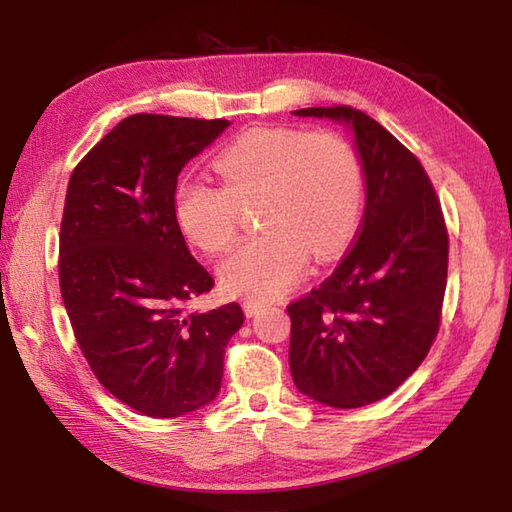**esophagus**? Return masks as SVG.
Returning <instances> with one entry per match:
<instances>
[{
    "label": "esophagus",
    "instance_id": "1",
    "mask_svg": "<svg viewBox=\"0 0 512 512\" xmlns=\"http://www.w3.org/2000/svg\"><path fill=\"white\" fill-rule=\"evenodd\" d=\"M262 308H264V303H259V301H253V299H246L244 301V314H246V317H255V314L262 312Z\"/></svg>",
    "mask_w": 512,
    "mask_h": 512
}]
</instances>
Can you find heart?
<instances>
[{"mask_svg": "<svg viewBox=\"0 0 512 512\" xmlns=\"http://www.w3.org/2000/svg\"><path fill=\"white\" fill-rule=\"evenodd\" d=\"M224 187L184 178L173 191L182 235L222 253L237 235L239 206L257 204L264 233L246 239L220 266L226 292L255 301L281 297L306 273L310 253L328 262L350 242L363 206L356 151L330 132L255 127L215 158Z\"/></svg>", "mask_w": 512, "mask_h": 512, "instance_id": "b5f03b06", "label": "heart"}]
</instances>
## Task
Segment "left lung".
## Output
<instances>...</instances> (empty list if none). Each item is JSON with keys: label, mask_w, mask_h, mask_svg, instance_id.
Instances as JSON below:
<instances>
[{"label": "left lung", "mask_w": 512, "mask_h": 512, "mask_svg": "<svg viewBox=\"0 0 512 512\" xmlns=\"http://www.w3.org/2000/svg\"><path fill=\"white\" fill-rule=\"evenodd\" d=\"M354 136L365 178L356 242L334 273L290 303V372L303 396L356 409L416 372L440 328L449 235L420 160L347 105L306 107Z\"/></svg>", "instance_id": "1"}]
</instances>
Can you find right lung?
<instances>
[{"mask_svg":"<svg viewBox=\"0 0 512 512\" xmlns=\"http://www.w3.org/2000/svg\"><path fill=\"white\" fill-rule=\"evenodd\" d=\"M231 125L224 118L134 114L90 149L68 182L59 286L101 385L151 418H178L220 394L237 303L191 312L213 288L173 215L184 165Z\"/></svg>","mask_w":512,"mask_h":512,"instance_id":"right-lung-1","label":"right lung"}]
</instances>
